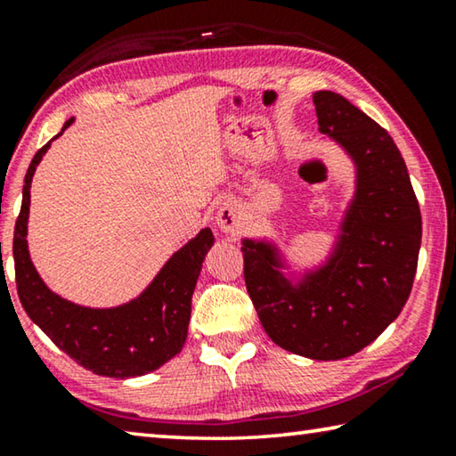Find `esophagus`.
I'll list each match as a JSON object with an SVG mask.
<instances>
[{"mask_svg":"<svg viewBox=\"0 0 456 456\" xmlns=\"http://www.w3.org/2000/svg\"><path fill=\"white\" fill-rule=\"evenodd\" d=\"M216 225H219L223 233H235V231L243 225V211L240 202H223L219 211H216Z\"/></svg>","mask_w":456,"mask_h":456,"instance_id":"esophagus-1","label":"esophagus"}]
</instances>
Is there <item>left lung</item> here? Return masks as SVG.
Returning a JSON list of instances; mask_svg holds the SVG:
<instances>
[{"mask_svg":"<svg viewBox=\"0 0 456 456\" xmlns=\"http://www.w3.org/2000/svg\"><path fill=\"white\" fill-rule=\"evenodd\" d=\"M321 134L355 162V197L327 264L294 281L276 245L243 240V276L267 337L316 361L355 355L406 305L414 284L422 216L406 162L384 127L343 95L314 93Z\"/></svg>","mask_w":456,"mask_h":456,"instance_id":"1","label":"left lung"}]
</instances>
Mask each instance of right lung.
Segmentation results:
<instances>
[{"label":"right lung","mask_w":456,"mask_h":456,"mask_svg":"<svg viewBox=\"0 0 456 456\" xmlns=\"http://www.w3.org/2000/svg\"><path fill=\"white\" fill-rule=\"evenodd\" d=\"M72 121L75 119L70 118L64 124L62 132ZM53 140L36 151L26 172L21 208L13 231V264L21 306L50 341L85 370L119 379L156 371L184 346L194 286L207 251L215 241L211 229H202L180 248L146 290L127 305L86 308L61 298L38 276L26 241L32 176Z\"/></svg>","instance_id":"1"}]
</instances>
